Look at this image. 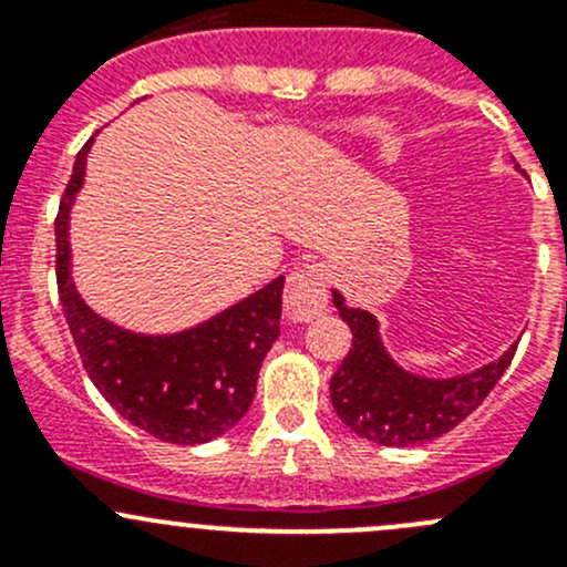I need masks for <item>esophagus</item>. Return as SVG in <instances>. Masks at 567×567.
Instances as JSON below:
<instances>
[{"mask_svg": "<svg viewBox=\"0 0 567 567\" xmlns=\"http://www.w3.org/2000/svg\"><path fill=\"white\" fill-rule=\"evenodd\" d=\"M326 301H329V274H326L323 262H312V266L290 274L288 285H285L288 318L307 323L326 310Z\"/></svg>", "mask_w": 567, "mask_h": 567, "instance_id": "esophagus-1", "label": "esophagus"}]
</instances>
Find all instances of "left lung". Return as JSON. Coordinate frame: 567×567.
<instances>
[{"mask_svg": "<svg viewBox=\"0 0 567 567\" xmlns=\"http://www.w3.org/2000/svg\"><path fill=\"white\" fill-rule=\"evenodd\" d=\"M334 307L351 329L348 357L331 375V405L357 436L384 447H414L461 425L494 390L516 357V346L496 362L461 379H420L392 362L379 337V320L368 310L346 307L334 290Z\"/></svg>", "mask_w": 567, "mask_h": 567, "instance_id": "obj_1", "label": "left lung"}]
</instances>
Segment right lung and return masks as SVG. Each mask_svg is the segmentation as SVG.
<instances>
[{
  "label": "right lung",
  "mask_w": 567,
  "mask_h": 567,
  "mask_svg": "<svg viewBox=\"0 0 567 567\" xmlns=\"http://www.w3.org/2000/svg\"><path fill=\"white\" fill-rule=\"evenodd\" d=\"M90 145L93 140L79 151L54 219L56 288L84 370L109 405L151 436L169 444L219 439L255 398L260 364L279 337L285 277L181 334H131L95 316L68 274V214L82 188Z\"/></svg>",
  "instance_id": "add662e5"
}]
</instances>
